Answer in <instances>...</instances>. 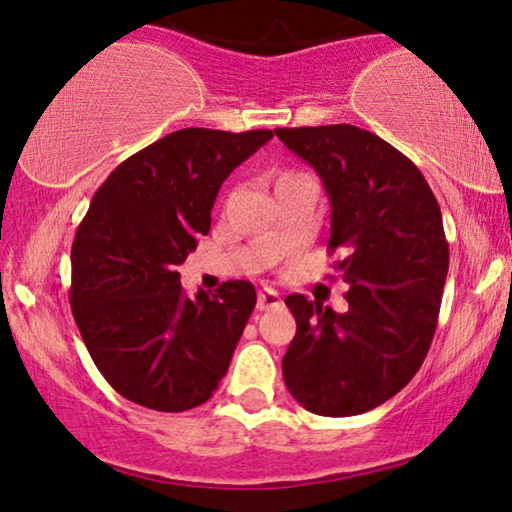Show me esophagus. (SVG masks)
I'll list each match as a JSON object with an SVG mask.
<instances>
[{
	"label": "esophagus",
	"instance_id": "34e87169",
	"mask_svg": "<svg viewBox=\"0 0 512 512\" xmlns=\"http://www.w3.org/2000/svg\"><path fill=\"white\" fill-rule=\"evenodd\" d=\"M282 305V296L275 289H261L258 291V310H272V307Z\"/></svg>",
	"mask_w": 512,
	"mask_h": 512
}]
</instances>
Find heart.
Instances as JSON below:
<instances>
[{
    "label": "heart",
    "mask_w": 512,
    "mask_h": 512,
    "mask_svg": "<svg viewBox=\"0 0 512 512\" xmlns=\"http://www.w3.org/2000/svg\"><path fill=\"white\" fill-rule=\"evenodd\" d=\"M282 177H284V174H282Z\"/></svg>",
    "instance_id": "obj_1"
}]
</instances>
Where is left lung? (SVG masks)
<instances>
[{
  "mask_svg": "<svg viewBox=\"0 0 512 512\" xmlns=\"http://www.w3.org/2000/svg\"><path fill=\"white\" fill-rule=\"evenodd\" d=\"M289 151L319 174L331 202V240L349 310L286 298L296 338L284 382L305 410L361 415L389 401L426 359L450 265L443 216L410 158L356 125L277 128Z\"/></svg>",
  "mask_w": 512,
  "mask_h": 512,
  "instance_id": "1",
  "label": "left lung"
}]
</instances>
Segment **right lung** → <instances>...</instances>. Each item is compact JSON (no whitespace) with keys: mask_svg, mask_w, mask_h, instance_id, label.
I'll list each match as a JSON object with an SVG mask.
<instances>
[{"mask_svg":"<svg viewBox=\"0 0 512 512\" xmlns=\"http://www.w3.org/2000/svg\"><path fill=\"white\" fill-rule=\"evenodd\" d=\"M272 130L184 128L123 160L72 244L74 321L95 366L128 401L184 412L212 398L256 305L251 282L188 298L177 268L209 233L228 174Z\"/></svg>","mask_w":512,"mask_h":512,"instance_id":"right-lung-1","label":"right lung"}]
</instances>
